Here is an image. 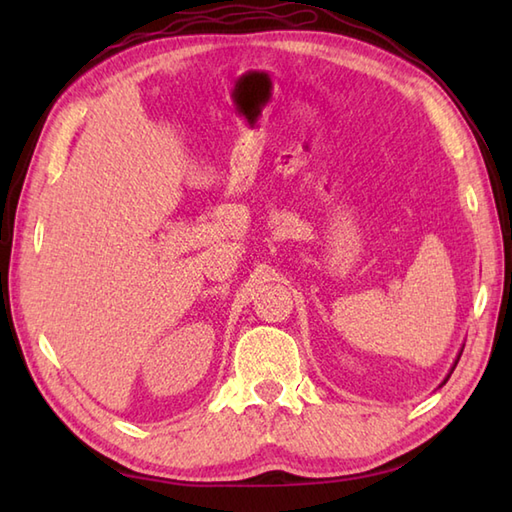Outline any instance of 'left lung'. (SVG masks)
Here are the masks:
<instances>
[{"label":"left lung","mask_w":512,"mask_h":512,"mask_svg":"<svg viewBox=\"0 0 512 512\" xmlns=\"http://www.w3.org/2000/svg\"><path fill=\"white\" fill-rule=\"evenodd\" d=\"M455 365H458V363H455ZM453 369H455V367H453Z\"/></svg>","instance_id":"8db88e82"}]
</instances>
